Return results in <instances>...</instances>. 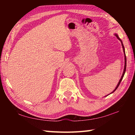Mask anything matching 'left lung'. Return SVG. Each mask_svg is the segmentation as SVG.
<instances>
[{
	"mask_svg": "<svg viewBox=\"0 0 135 135\" xmlns=\"http://www.w3.org/2000/svg\"><path fill=\"white\" fill-rule=\"evenodd\" d=\"M115 35L117 36V38H118L119 40H120V41H121V43H122V45L123 50H124V54H125V67H124V73H123V74H122V76H121V78L120 79V80H119V82H118V85H117V87H116V88H115V90H114L113 91V92L111 93H113V92H114V91H115L118 88V87L119 86V84H120V83H121V81H122V78H123V77H124V74H125V71H126V68H127V58H126V55H125V48H124V45H123V44H122V41H121V40L119 38V37L118 36V35H117V34H115Z\"/></svg>",
	"mask_w": 135,
	"mask_h": 135,
	"instance_id": "left-lung-1",
	"label": "left lung"
}]
</instances>
